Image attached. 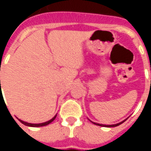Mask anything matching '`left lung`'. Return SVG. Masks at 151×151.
Returning a JSON list of instances; mask_svg holds the SVG:
<instances>
[{"label":"left lung","mask_w":151,"mask_h":151,"mask_svg":"<svg viewBox=\"0 0 151 151\" xmlns=\"http://www.w3.org/2000/svg\"><path fill=\"white\" fill-rule=\"evenodd\" d=\"M126 119H125V120H126ZM125 120H124V121H123V122H121V123H119V124H113V125H105V124H96V123H94V122H92V123H93V124H94L98 125V126H101V127H109V128H110V127H116V126H119V124H123V123H124V122Z\"/></svg>","instance_id":"obj_1"}]
</instances>
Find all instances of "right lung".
I'll return each mask as SVG.
<instances>
[{
    "instance_id": "add662e5",
    "label": "right lung",
    "mask_w": 151,
    "mask_h": 151,
    "mask_svg": "<svg viewBox=\"0 0 151 151\" xmlns=\"http://www.w3.org/2000/svg\"><path fill=\"white\" fill-rule=\"evenodd\" d=\"M0 82H1V81H0ZM56 116H57V115H55L53 119L49 120L48 122L42 123V124H30V123H27V122H24V121H22V120H21V119H19V121H20L22 124H23L24 125H27V126H29V127H42V126H46V125L50 124V123H52V122H53V121H54V120L55 119Z\"/></svg>"
}]
</instances>
